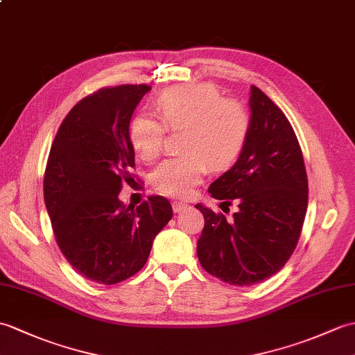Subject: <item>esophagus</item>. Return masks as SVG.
<instances>
[{
  "label": "esophagus",
  "instance_id": "obj_1",
  "mask_svg": "<svg viewBox=\"0 0 355 355\" xmlns=\"http://www.w3.org/2000/svg\"><path fill=\"white\" fill-rule=\"evenodd\" d=\"M187 207H189V205L184 204V202H180V201H174V202H172V210H174L175 213L183 211V210L187 209Z\"/></svg>",
  "mask_w": 355,
  "mask_h": 355
}]
</instances>
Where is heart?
<instances>
[{"label": "heart", "mask_w": 355, "mask_h": 355, "mask_svg": "<svg viewBox=\"0 0 355 355\" xmlns=\"http://www.w3.org/2000/svg\"><path fill=\"white\" fill-rule=\"evenodd\" d=\"M160 116L140 112L131 119L128 137L137 155L153 162L162 151L166 127L184 128L181 150L186 154L164 160L153 174V186L163 195L186 198L209 168H227L241 153L248 133V113L234 100H222L209 83L171 87L159 95Z\"/></svg>", "instance_id": "1"}]
</instances>
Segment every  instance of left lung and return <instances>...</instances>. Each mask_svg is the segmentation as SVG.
<instances>
[{
  "label": "left lung",
  "mask_w": 355,
  "mask_h": 355,
  "mask_svg": "<svg viewBox=\"0 0 355 355\" xmlns=\"http://www.w3.org/2000/svg\"><path fill=\"white\" fill-rule=\"evenodd\" d=\"M250 123L237 162L209 187L213 198L236 200L232 220L202 204L196 252L202 268L233 286L272 277L291 259L307 211L309 183L295 131L274 101L251 86ZM222 202V204H224Z\"/></svg>",
  "instance_id": "obj_1"
}]
</instances>
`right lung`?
Returning <instances> with one entry per match:
<instances>
[{"label":"right lung","instance_id":"1","mask_svg":"<svg viewBox=\"0 0 355 355\" xmlns=\"http://www.w3.org/2000/svg\"><path fill=\"white\" fill-rule=\"evenodd\" d=\"M151 87H104L83 98L57 131L44 178L53 232L69 265L90 282L116 284L145 266L155 236L172 218L166 198L131 207L119 201L133 180L128 127Z\"/></svg>","mask_w":355,"mask_h":355}]
</instances>
